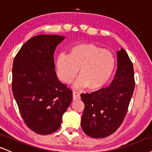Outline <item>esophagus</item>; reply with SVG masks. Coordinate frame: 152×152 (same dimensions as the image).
<instances>
[{"label":"esophagus","instance_id":"34e87169","mask_svg":"<svg viewBox=\"0 0 152 152\" xmlns=\"http://www.w3.org/2000/svg\"><path fill=\"white\" fill-rule=\"evenodd\" d=\"M81 98V96H80L79 93L77 92V91H73V100H79Z\"/></svg>","mask_w":152,"mask_h":152}]
</instances>
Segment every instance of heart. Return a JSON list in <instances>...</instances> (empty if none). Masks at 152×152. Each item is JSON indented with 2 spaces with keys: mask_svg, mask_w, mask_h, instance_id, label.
<instances>
[{
  "mask_svg": "<svg viewBox=\"0 0 152 152\" xmlns=\"http://www.w3.org/2000/svg\"><path fill=\"white\" fill-rule=\"evenodd\" d=\"M115 65L114 56L92 44H80L73 47L68 55L61 54L56 60V73L61 81L69 83L78 71L77 87L98 89L105 85Z\"/></svg>",
  "mask_w": 152,
  "mask_h": 152,
  "instance_id": "heart-1",
  "label": "heart"
}]
</instances>
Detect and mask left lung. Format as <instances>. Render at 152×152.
<instances>
[{"instance_id":"left-lung-1","label":"left lung","mask_w":152,"mask_h":152,"mask_svg":"<svg viewBox=\"0 0 152 152\" xmlns=\"http://www.w3.org/2000/svg\"><path fill=\"white\" fill-rule=\"evenodd\" d=\"M117 55L118 69L109 86L81 94L85 105L81 127L91 137H106L120 127L134 92V69L130 58L124 49L117 52Z\"/></svg>"}]
</instances>
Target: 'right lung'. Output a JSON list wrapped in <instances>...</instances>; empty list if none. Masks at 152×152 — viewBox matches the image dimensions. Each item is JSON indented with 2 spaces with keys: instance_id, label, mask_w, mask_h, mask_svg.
I'll use <instances>...</instances> for the list:
<instances>
[{
  "instance_id": "right-lung-1",
  "label": "right lung",
  "mask_w": 152,
  "mask_h": 152,
  "mask_svg": "<svg viewBox=\"0 0 152 152\" xmlns=\"http://www.w3.org/2000/svg\"><path fill=\"white\" fill-rule=\"evenodd\" d=\"M64 38L54 34L33 37L14 58L12 94L24 122L37 134L57 130L72 101V91L58 81L54 70V51Z\"/></svg>"
}]
</instances>
